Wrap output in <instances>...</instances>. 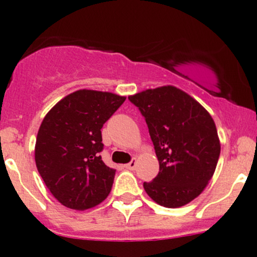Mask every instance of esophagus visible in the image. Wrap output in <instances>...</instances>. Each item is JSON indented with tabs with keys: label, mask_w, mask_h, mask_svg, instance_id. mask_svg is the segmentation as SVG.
I'll list each match as a JSON object with an SVG mask.
<instances>
[{
	"label": "esophagus",
	"mask_w": 257,
	"mask_h": 257,
	"mask_svg": "<svg viewBox=\"0 0 257 257\" xmlns=\"http://www.w3.org/2000/svg\"><path fill=\"white\" fill-rule=\"evenodd\" d=\"M135 167H137V162H135V161H132L131 163L125 164V168H126V169H129V170H134Z\"/></svg>",
	"instance_id": "1"
}]
</instances>
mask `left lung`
<instances>
[{"mask_svg":"<svg viewBox=\"0 0 257 257\" xmlns=\"http://www.w3.org/2000/svg\"><path fill=\"white\" fill-rule=\"evenodd\" d=\"M128 99L145 117L159 162L158 175L144 182L146 193L166 208L188 204L204 191L220 157L213 117L174 85L143 90Z\"/></svg>","mask_w":257,"mask_h":257,"instance_id":"left-lung-1","label":"left lung"}]
</instances>
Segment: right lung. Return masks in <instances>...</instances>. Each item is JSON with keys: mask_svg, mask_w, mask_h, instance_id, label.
I'll use <instances>...</instances> for the list:
<instances>
[{"mask_svg": "<svg viewBox=\"0 0 257 257\" xmlns=\"http://www.w3.org/2000/svg\"><path fill=\"white\" fill-rule=\"evenodd\" d=\"M125 96L79 89L58 101L38 129L35 162L41 178L64 206L87 210L110 193L116 170L102 162L101 128Z\"/></svg>", "mask_w": 257, "mask_h": 257, "instance_id": "right-lung-1", "label": "right lung"}]
</instances>
